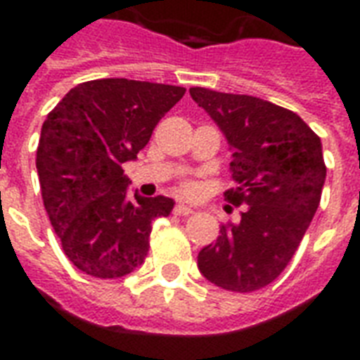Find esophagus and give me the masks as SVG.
Returning a JSON list of instances; mask_svg holds the SVG:
<instances>
[{
	"instance_id": "obj_1",
	"label": "esophagus",
	"mask_w": 360,
	"mask_h": 360,
	"mask_svg": "<svg viewBox=\"0 0 360 360\" xmlns=\"http://www.w3.org/2000/svg\"><path fill=\"white\" fill-rule=\"evenodd\" d=\"M192 213H194V209L188 207V205H183V203H177L174 207V214H179V217H188Z\"/></svg>"
}]
</instances>
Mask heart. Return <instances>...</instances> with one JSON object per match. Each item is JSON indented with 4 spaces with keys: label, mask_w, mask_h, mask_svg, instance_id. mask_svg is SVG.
<instances>
[{
    "label": "heart",
    "mask_w": 360,
    "mask_h": 360,
    "mask_svg": "<svg viewBox=\"0 0 360 360\" xmlns=\"http://www.w3.org/2000/svg\"><path fill=\"white\" fill-rule=\"evenodd\" d=\"M181 191H183V194H188V196H191V194H194V192H196V186L192 185V183H186V185H183V188H181Z\"/></svg>",
    "instance_id": "heart-1"
}]
</instances>
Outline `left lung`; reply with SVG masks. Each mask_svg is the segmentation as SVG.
<instances>
[{
    "instance_id": "1",
    "label": "left lung",
    "mask_w": 360,
    "mask_h": 360,
    "mask_svg": "<svg viewBox=\"0 0 360 360\" xmlns=\"http://www.w3.org/2000/svg\"><path fill=\"white\" fill-rule=\"evenodd\" d=\"M230 143L236 188L245 203L237 224L220 228L198 254L200 273L222 290L248 293L269 285L291 262L318 211L327 168L319 136L291 110L233 93L191 87Z\"/></svg>"
}]
</instances>
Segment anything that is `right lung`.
I'll list each match as a JSON object with an SVG mask.
<instances>
[{"label": "right lung", "mask_w": 360, "mask_h": 360, "mask_svg": "<svg viewBox=\"0 0 360 360\" xmlns=\"http://www.w3.org/2000/svg\"><path fill=\"white\" fill-rule=\"evenodd\" d=\"M185 87L103 78L78 84L42 123L37 172L65 256L95 278L132 273L149 252L153 220L174 200L127 198L123 164L136 160Z\"/></svg>", "instance_id": "1"}]
</instances>
